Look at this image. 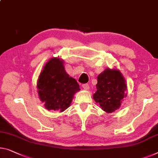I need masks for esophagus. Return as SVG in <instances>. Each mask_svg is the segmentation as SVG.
I'll use <instances>...</instances> for the list:
<instances>
[{
    "label": "esophagus",
    "instance_id": "esophagus-1",
    "mask_svg": "<svg viewBox=\"0 0 158 158\" xmlns=\"http://www.w3.org/2000/svg\"><path fill=\"white\" fill-rule=\"evenodd\" d=\"M82 88L86 89V90H88V89H89V86L88 84H82Z\"/></svg>",
    "mask_w": 158,
    "mask_h": 158
}]
</instances>
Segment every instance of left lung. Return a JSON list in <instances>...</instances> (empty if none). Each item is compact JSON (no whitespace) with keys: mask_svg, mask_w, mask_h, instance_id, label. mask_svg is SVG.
<instances>
[{"mask_svg":"<svg viewBox=\"0 0 158 158\" xmlns=\"http://www.w3.org/2000/svg\"><path fill=\"white\" fill-rule=\"evenodd\" d=\"M97 79V91L93 95L94 99L106 112H114L126 96V81L118 70L110 69H105Z\"/></svg>","mask_w":158,"mask_h":158,"instance_id":"1","label":"left lung"}]
</instances>
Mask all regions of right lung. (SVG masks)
<instances>
[{"mask_svg": "<svg viewBox=\"0 0 158 158\" xmlns=\"http://www.w3.org/2000/svg\"><path fill=\"white\" fill-rule=\"evenodd\" d=\"M40 98L48 110L63 111L70 106L74 94L80 90L76 79L65 72L62 60L52 58L44 66L37 81Z\"/></svg>", "mask_w": 158, "mask_h": 158, "instance_id": "right-lung-1", "label": "right lung"}]
</instances>
